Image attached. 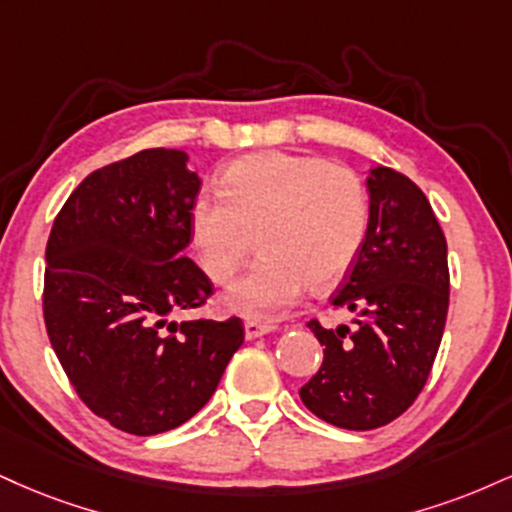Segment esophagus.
<instances>
[{"instance_id": "34e87169", "label": "esophagus", "mask_w": 512, "mask_h": 512, "mask_svg": "<svg viewBox=\"0 0 512 512\" xmlns=\"http://www.w3.org/2000/svg\"><path fill=\"white\" fill-rule=\"evenodd\" d=\"M274 329H276L274 324H264V322H255V319H248V322H245V338H248V341H252V338H260L264 334H272Z\"/></svg>"}]
</instances>
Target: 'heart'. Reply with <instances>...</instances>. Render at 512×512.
<instances>
[{
	"label": "heart",
	"mask_w": 512,
	"mask_h": 512,
	"mask_svg": "<svg viewBox=\"0 0 512 512\" xmlns=\"http://www.w3.org/2000/svg\"><path fill=\"white\" fill-rule=\"evenodd\" d=\"M221 193L197 195L190 233L202 267L226 283L250 257L252 238L262 260L233 283L226 307L269 319L305 293L336 286L367 238L365 186L346 166L295 155H252L221 174Z\"/></svg>",
	"instance_id": "obj_1"
}]
</instances>
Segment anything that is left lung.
<instances>
[{
  "mask_svg": "<svg viewBox=\"0 0 512 512\" xmlns=\"http://www.w3.org/2000/svg\"><path fill=\"white\" fill-rule=\"evenodd\" d=\"M369 226L331 305L353 326L310 329L324 346L300 389L319 420L353 432L384 427L415 403L432 372L448 315V250L434 209L408 176L369 171Z\"/></svg>",
  "mask_w": 512,
  "mask_h": 512,
  "instance_id": "8db88e82",
  "label": "left lung"
}]
</instances>
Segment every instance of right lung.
<instances>
[{
    "label": "right lung",
    "mask_w": 512,
    "mask_h": 512,
    "mask_svg": "<svg viewBox=\"0 0 512 512\" xmlns=\"http://www.w3.org/2000/svg\"><path fill=\"white\" fill-rule=\"evenodd\" d=\"M183 150H143L92 171L54 219L42 312L71 386L135 436L188 422L243 346V322L186 319L212 281L183 255L200 176Z\"/></svg>",
    "instance_id": "add662e5"
}]
</instances>
